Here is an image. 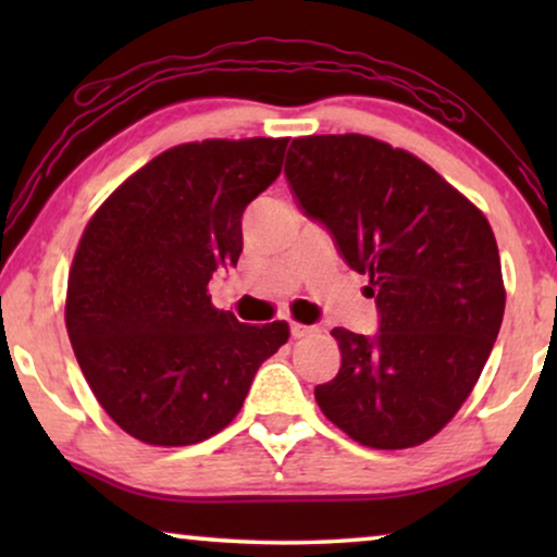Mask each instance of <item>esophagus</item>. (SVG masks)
Returning a JSON list of instances; mask_svg holds the SVG:
<instances>
[{"mask_svg": "<svg viewBox=\"0 0 557 557\" xmlns=\"http://www.w3.org/2000/svg\"><path fill=\"white\" fill-rule=\"evenodd\" d=\"M288 330H292V337H294V339H301V337H309V334L314 332V326L292 322V326H288Z\"/></svg>", "mask_w": 557, "mask_h": 557, "instance_id": "obj_1", "label": "esophagus"}]
</instances>
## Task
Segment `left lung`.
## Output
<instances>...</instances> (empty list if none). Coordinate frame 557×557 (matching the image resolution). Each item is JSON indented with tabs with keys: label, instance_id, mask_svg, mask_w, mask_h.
<instances>
[{
	"label": "left lung",
	"instance_id": "8db88e82",
	"mask_svg": "<svg viewBox=\"0 0 557 557\" xmlns=\"http://www.w3.org/2000/svg\"><path fill=\"white\" fill-rule=\"evenodd\" d=\"M284 174L380 317L375 334L332 330L342 364L319 408L362 446L423 444L469 398L505 317L490 223L421 159L362 134L294 139Z\"/></svg>",
	"mask_w": 557,
	"mask_h": 557
}]
</instances>
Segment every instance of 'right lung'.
I'll return each instance as SVG.
<instances>
[{
  "label": "right lung",
  "mask_w": 557,
  "mask_h": 557,
  "mask_svg": "<svg viewBox=\"0 0 557 557\" xmlns=\"http://www.w3.org/2000/svg\"><path fill=\"white\" fill-rule=\"evenodd\" d=\"M288 139H208L151 159L83 231L65 326L96 400L128 436L189 446L238 416L286 322L240 324L208 284L243 250V212L284 164Z\"/></svg>",
  "instance_id": "obj_1"
}]
</instances>
